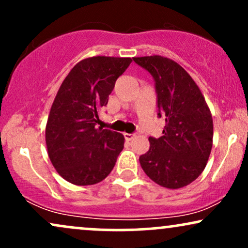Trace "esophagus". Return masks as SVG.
Here are the masks:
<instances>
[{"label":"esophagus","instance_id":"esophagus-1","mask_svg":"<svg viewBox=\"0 0 248 248\" xmlns=\"http://www.w3.org/2000/svg\"><path fill=\"white\" fill-rule=\"evenodd\" d=\"M124 139H126L127 141H132L133 139L135 138V135H134V134H128V133H124Z\"/></svg>","mask_w":248,"mask_h":248}]
</instances>
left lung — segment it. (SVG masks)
Here are the masks:
<instances>
[{"label": "left lung", "instance_id": "left-lung-1", "mask_svg": "<svg viewBox=\"0 0 248 248\" xmlns=\"http://www.w3.org/2000/svg\"><path fill=\"white\" fill-rule=\"evenodd\" d=\"M155 79L158 116L166 118L161 138H149L140 156L146 175L158 186L179 189L203 172L212 149L213 121L205 98L191 76L172 59L134 57Z\"/></svg>", "mask_w": 248, "mask_h": 248}]
</instances>
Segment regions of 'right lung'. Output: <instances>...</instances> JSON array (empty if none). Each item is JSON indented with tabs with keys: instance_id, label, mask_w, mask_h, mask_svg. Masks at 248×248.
Here are the masks:
<instances>
[{
	"instance_id": "obj_1",
	"label": "right lung",
	"mask_w": 248,
	"mask_h": 248,
	"mask_svg": "<svg viewBox=\"0 0 248 248\" xmlns=\"http://www.w3.org/2000/svg\"><path fill=\"white\" fill-rule=\"evenodd\" d=\"M132 58L82 59L62 82L51 106L45 141L57 172L75 186H92L109 175L124 149V135L98 127L116 79Z\"/></svg>"
}]
</instances>
